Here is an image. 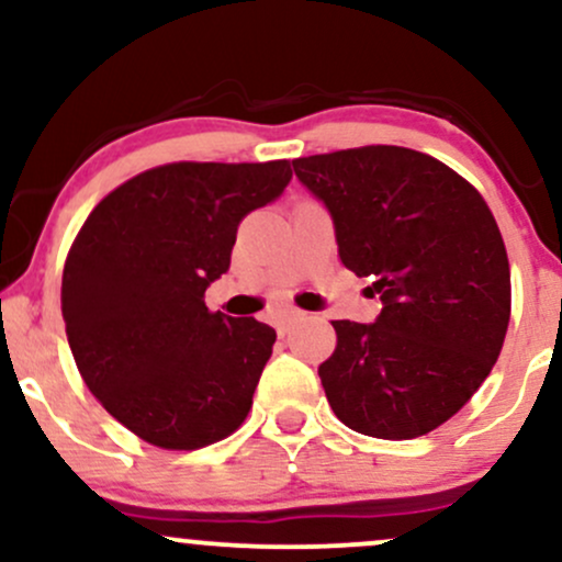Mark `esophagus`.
I'll list each match as a JSON object with an SVG mask.
<instances>
[{
    "mask_svg": "<svg viewBox=\"0 0 562 562\" xmlns=\"http://www.w3.org/2000/svg\"><path fill=\"white\" fill-rule=\"evenodd\" d=\"M295 319H301V312L277 314V319H274V330H277V335H288V333H290V325H293Z\"/></svg>",
    "mask_w": 562,
    "mask_h": 562,
    "instance_id": "34e87169",
    "label": "esophagus"
}]
</instances>
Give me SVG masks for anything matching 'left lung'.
I'll use <instances>...</instances> for the list:
<instances>
[{
    "label": "left lung",
    "instance_id": "1",
    "mask_svg": "<svg viewBox=\"0 0 562 562\" xmlns=\"http://www.w3.org/2000/svg\"><path fill=\"white\" fill-rule=\"evenodd\" d=\"M293 171L330 214L344 267L372 277L383 301L370 325L333 322L327 402L357 434H430L505 344L509 263L486 200L441 160L393 145L299 158Z\"/></svg>",
    "mask_w": 562,
    "mask_h": 562
}]
</instances>
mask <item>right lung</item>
<instances>
[{"instance_id": "right-lung-1", "label": "right lung", "mask_w": 562, "mask_h": 562, "mask_svg": "<svg viewBox=\"0 0 562 562\" xmlns=\"http://www.w3.org/2000/svg\"><path fill=\"white\" fill-rule=\"evenodd\" d=\"M288 160L169 164L102 198L63 269V319L83 383L142 441L200 449L240 428L277 333L211 314L237 224L285 192Z\"/></svg>"}]
</instances>
